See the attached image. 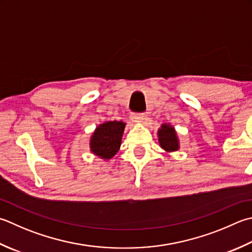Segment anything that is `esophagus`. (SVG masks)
<instances>
[{
    "label": "esophagus",
    "mask_w": 252,
    "mask_h": 252,
    "mask_svg": "<svg viewBox=\"0 0 252 252\" xmlns=\"http://www.w3.org/2000/svg\"><path fill=\"white\" fill-rule=\"evenodd\" d=\"M144 119H145L144 113H132L131 115V120L135 123L142 122Z\"/></svg>",
    "instance_id": "esophagus-1"
}]
</instances>
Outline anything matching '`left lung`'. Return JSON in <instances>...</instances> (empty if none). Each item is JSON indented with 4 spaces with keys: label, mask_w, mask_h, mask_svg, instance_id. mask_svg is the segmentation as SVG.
Instances as JSON below:
<instances>
[{
    "label": "left lung",
    "mask_w": 252,
    "mask_h": 252,
    "mask_svg": "<svg viewBox=\"0 0 252 252\" xmlns=\"http://www.w3.org/2000/svg\"><path fill=\"white\" fill-rule=\"evenodd\" d=\"M158 142L161 149L166 152H176L179 150V140L174 126L167 123L161 125L160 129H158Z\"/></svg>",
    "instance_id": "1"
}]
</instances>
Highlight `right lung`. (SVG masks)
Instances as JSON below:
<instances>
[{"instance_id":"obj_1","label":"right lung","mask_w":252,"mask_h":252,"mask_svg":"<svg viewBox=\"0 0 252 252\" xmlns=\"http://www.w3.org/2000/svg\"><path fill=\"white\" fill-rule=\"evenodd\" d=\"M126 123L108 121L96 127L90 141L91 152L102 159H110L119 151Z\"/></svg>"}]
</instances>
